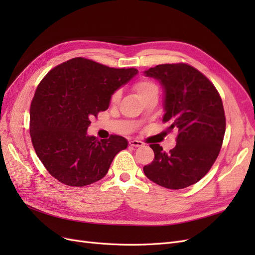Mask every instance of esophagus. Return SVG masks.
Wrapping results in <instances>:
<instances>
[{"mask_svg":"<svg viewBox=\"0 0 255 255\" xmlns=\"http://www.w3.org/2000/svg\"><path fill=\"white\" fill-rule=\"evenodd\" d=\"M129 144L132 145V146H141V145H143V142H141L140 140H130L129 141Z\"/></svg>","mask_w":255,"mask_h":255,"instance_id":"34e87169","label":"esophagus"}]
</instances>
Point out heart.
<instances>
[{
	"label": "heart",
	"mask_w": 255,
	"mask_h": 255,
	"mask_svg": "<svg viewBox=\"0 0 255 255\" xmlns=\"http://www.w3.org/2000/svg\"><path fill=\"white\" fill-rule=\"evenodd\" d=\"M134 90L136 91L138 97H139L140 99H143L144 97L152 94V92L157 91V87L155 84L150 82V81H141V82H138L135 84ZM120 97H121V92L119 90L114 92V95L112 97V102L117 103L119 101Z\"/></svg>",
	"instance_id": "obj_1"
}]
</instances>
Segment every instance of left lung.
I'll use <instances>...</instances> for the list:
<instances>
[{"instance_id": "1", "label": "left lung", "mask_w": 255, "mask_h": 255, "mask_svg": "<svg viewBox=\"0 0 255 255\" xmlns=\"http://www.w3.org/2000/svg\"><path fill=\"white\" fill-rule=\"evenodd\" d=\"M144 75L163 87V121L179 135L169 153L157 143L150 145L155 156L143 172L165 188L188 187L201 180L218 157L226 132L221 98L211 81L187 64L158 65Z\"/></svg>"}]
</instances>
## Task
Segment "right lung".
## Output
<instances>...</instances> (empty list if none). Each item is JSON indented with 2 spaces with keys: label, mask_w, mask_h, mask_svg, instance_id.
<instances>
[{
  "label": "right lung",
  "mask_w": 255,
  "mask_h": 255,
  "mask_svg": "<svg viewBox=\"0 0 255 255\" xmlns=\"http://www.w3.org/2000/svg\"><path fill=\"white\" fill-rule=\"evenodd\" d=\"M138 73L83 57L55 67L38 85L30 104L29 134L37 156L60 183L82 187L103 179L125 137L98 139L87 134L90 118L110 106L116 90Z\"/></svg>",
  "instance_id": "1"
}]
</instances>
